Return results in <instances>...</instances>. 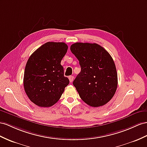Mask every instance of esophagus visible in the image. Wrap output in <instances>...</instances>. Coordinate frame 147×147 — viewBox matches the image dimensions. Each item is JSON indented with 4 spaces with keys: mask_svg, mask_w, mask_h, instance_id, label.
Wrapping results in <instances>:
<instances>
[{
    "mask_svg": "<svg viewBox=\"0 0 147 147\" xmlns=\"http://www.w3.org/2000/svg\"><path fill=\"white\" fill-rule=\"evenodd\" d=\"M73 79H74V76H69V81L71 82L73 81Z\"/></svg>",
    "mask_w": 147,
    "mask_h": 147,
    "instance_id": "esophagus-1",
    "label": "esophagus"
}]
</instances>
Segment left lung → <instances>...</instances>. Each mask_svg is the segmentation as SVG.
I'll use <instances>...</instances> for the list:
<instances>
[{"mask_svg": "<svg viewBox=\"0 0 147 147\" xmlns=\"http://www.w3.org/2000/svg\"><path fill=\"white\" fill-rule=\"evenodd\" d=\"M71 52L80 61L81 72L73 81L81 99L89 106L106 104L117 88V73L114 60L97 43H75Z\"/></svg>", "mask_w": 147, "mask_h": 147, "instance_id": "8db88e82", "label": "left lung"}]
</instances>
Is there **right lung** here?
Listing matches in <instances>:
<instances>
[{
	"mask_svg": "<svg viewBox=\"0 0 147 147\" xmlns=\"http://www.w3.org/2000/svg\"><path fill=\"white\" fill-rule=\"evenodd\" d=\"M67 48L63 42H47L28 58L25 68L24 86L28 98L36 106H53L69 84L61 65Z\"/></svg>",
	"mask_w": 147,
	"mask_h": 147,
	"instance_id": "right-lung-1",
	"label": "right lung"
}]
</instances>
